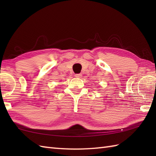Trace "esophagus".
<instances>
[{"label": "esophagus", "instance_id": "1", "mask_svg": "<svg viewBox=\"0 0 156 156\" xmlns=\"http://www.w3.org/2000/svg\"><path fill=\"white\" fill-rule=\"evenodd\" d=\"M75 76L76 78H81L82 74H75Z\"/></svg>", "mask_w": 156, "mask_h": 156}]
</instances>
